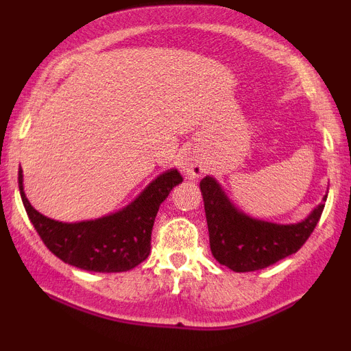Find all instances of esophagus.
Instances as JSON below:
<instances>
[{
	"mask_svg": "<svg viewBox=\"0 0 351 351\" xmlns=\"http://www.w3.org/2000/svg\"><path fill=\"white\" fill-rule=\"evenodd\" d=\"M181 171L186 175V178L195 180V178H198V176L203 175L204 165H203V162H201V158L198 155L188 152V153H184L183 160H181Z\"/></svg>",
	"mask_w": 351,
	"mask_h": 351,
	"instance_id": "esophagus-1",
	"label": "esophagus"
}]
</instances>
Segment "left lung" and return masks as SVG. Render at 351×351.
Wrapping results in <instances>:
<instances>
[{"label":"left lung","mask_w":351,"mask_h":351,"mask_svg":"<svg viewBox=\"0 0 351 351\" xmlns=\"http://www.w3.org/2000/svg\"><path fill=\"white\" fill-rule=\"evenodd\" d=\"M209 231V247L219 264L234 272L269 267L297 252L315 229L327 195L312 213L292 224H279L245 215L229 199L219 181L204 176L199 183Z\"/></svg>","instance_id":"left-lung-1"}]
</instances>
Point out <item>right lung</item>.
I'll list each match as a JSON object with an SVG mask.
<instances>
[{
    "mask_svg": "<svg viewBox=\"0 0 351 351\" xmlns=\"http://www.w3.org/2000/svg\"><path fill=\"white\" fill-rule=\"evenodd\" d=\"M181 181L180 171L171 168L119 211L97 219L62 223L36 211L24 193L21 168L18 175L23 204L47 249L64 263L88 272H125L143 263L150 254L152 229L160 204Z\"/></svg>",
    "mask_w": 351,
    "mask_h": 351,
    "instance_id": "add662e5",
    "label": "right lung"
}]
</instances>
